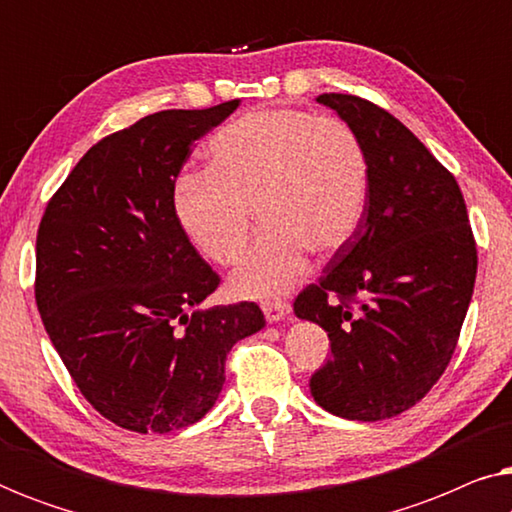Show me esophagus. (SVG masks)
Here are the masks:
<instances>
[{
	"label": "esophagus",
	"mask_w": 512,
	"mask_h": 512,
	"mask_svg": "<svg viewBox=\"0 0 512 512\" xmlns=\"http://www.w3.org/2000/svg\"><path fill=\"white\" fill-rule=\"evenodd\" d=\"M263 314L270 324H277V321L289 317L291 303H286V300H268V303H263Z\"/></svg>",
	"instance_id": "esophagus-1"
}]
</instances>
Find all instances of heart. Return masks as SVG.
I'll return each instance as SVG.
<instances>
[{
    "instance_id": "b5f03b06",
    "label": "heart",
    "mask_w": 512,
    "mask_h": 512,
    "mask_svg": "<svg viewBox=\"0 0 512 512\" xmlns=\"http://www.w3.org/2000/svg\"><path fill=\"white\" fill-rule=\"evenodd\" d=\"M209 170L186 172L172 205L193 247L216 265L242 256L256 209L263 235L230 277L242 298L291 291L310 251L335 254L352 240L368 198V156L338 118L300 109L251 111L207 146Z\"/></svg>"
}]
</instances>
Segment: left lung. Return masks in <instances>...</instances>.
I'll use <instances>...</instances> for the list:
<instances>
[{
  "label": "left lung",
  "mask_w": 512,
  "mask_h": 512,
  "mask_svg": "<svg viewBox=\"0 0 512 512\" xmlns=\"http://www.w3.org/2000/svg\"><path fill=\"white\" fill-rule=\"evenodd\" d=\"M317 102L361 139L368 198L354 237L293 312L331 340L333 356L310 380L314 401L331 415L377 422L422 401L445 373L478 251L459 184L398 118L354 95L324 93Z\"/></svg>",
  "instance_id": "1"
}]
</instances>
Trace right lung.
<instances>
[{"label": "right lung", "instance_id": "add662e5", "mask_svg": "<svg viewBox=\"0 0 512 512\" xmlns=\"http://www.w3.org/2000/svg\"><path fill=\"white\" fill-rule=\"evenodd\" d=\"M237 107L158 111L104 137L41 219V321L88 403L128 431L167 433L205 417L226 354L265 326L256 303L202 307L219 275L172 205L191 146Z\"/></svg>", "mask_w": 512, "mask_h": 512}]
</instances>
